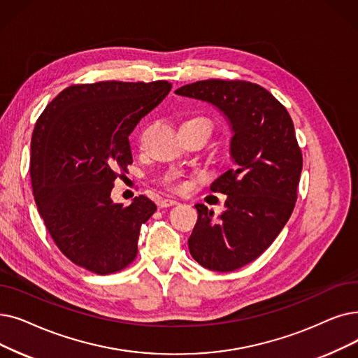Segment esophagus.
Listing matches in <instances>:
<instances>
[{
  "label": "esophagus",
  "instance_id": "34e87169",
  "mask_svg": "<svg viewBox=\"0 0 358 358\" xmlns=\"http://www.w3.org/2000/svg\"><path fill=\"white\" fill-rule=\"evenodd\" d=\"M159 208H169V206H174V205H178V200L176 199H164L159 201Z\"/></svg>",
  "mask_w": 358,
  "mask_h": 358
}]
</instances>
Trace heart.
<instances>
[{"instance_id":"obj_1","label":"heart","mask_w":358,"mask_h":358,"mask_svg":"<svg viewBox=\"0 0 358 358\" xmlns=\"http://www.w3.org/2000/svg\"><path fill=\"white\" fill-rule=\"evenodd\" d=\"M194 120H197V121H205V120H201V118H193V120H189V121H194ZM205 122H206V121H205ZM165 182L169 185L171 189H174V190H177V192H181V190H184L185 187H187V182L182 181L178 174H169V176L165 178Z\"/></svg>"}]
</instances>
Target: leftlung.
Instances as JSON below:
<instances>
[{"label":"left lung","mask_w":358,"mask_h":358,"mask_svg":"<svg viewBox=\"0 0 358 358\" xmlns=\"http://www.w3.org/2000/svg\"><path fill=\"white\" fill-rule=\"evenodd\" d=\"M176 93L213 105L231 127L234 166L210 185L227 194L225 210L215 217L203 203L194 205L199 216L189 248L209 271H236L266 250L292 213L303 168L292 120L266 89L250 82L210 79Z\"/></svg>","instance_id":"obj_1"}]
</instances>
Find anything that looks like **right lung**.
I'll use <instances>...</instances> for the list:
<instances>
[{
    "label": "right lung",
    "instance_id": "add662e5",
    "mask_svg": "<svg viewBox=\"0 0 358 358\" xmlns=\"http://www.w3.org/2000/svg\"><path fill=\"white\" fill-rule=\"evenodd\" d=\"M173 85L99 82L64 89L45 108L30 143L38 212L77 266L98 275L134 260L141 227L157 210L146 196L114 203L118 173L133 162L129 136Z\"/></svg>",
    "mask_w": 358,
    "mask_h": 358
}]
</instances>
